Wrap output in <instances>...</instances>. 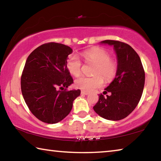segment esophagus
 <instances>
[{
	"label": "esophagus",
	"mask_w": 161,
	"mask_h": 161,
	"mask_svg": "<svg viewBox=\"0 0 161 161\" xmlns=\"http://www.w3.org/2000/svg\"><path fill=\"white\" fill-rule=\"evenodd\" d=\"M81 94H82V95H87V94H89V92H84V91H81Z\"/></svg>",
	"instance_id": "34e87169"
}]
</instances>
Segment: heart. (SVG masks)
<instances>
[{
    "label": "heart",
    "mask_w": 161,
    "mask_h": 161,
    "mask_svg": "<svg viewBox=\"0 0 161 161\" xmlns=\"http://www.w3.org/2000/svg\"><path fill=\"white\" fill-rule=\"evenodd\" d=\"M82 56L87 62L96 64L94 70L95 76L87 77L81 76L75 80L77 88L84 91H92L102 86L103 84V77L105 80H111L117 72V63L111 59L110 54L102 48H91L84 51ZM82 63L77 54H71L67 60V67L72 75L77 77L81 72Z\"/></svg>",
    "instance_id": "1"
}]
</instances>
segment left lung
<instances>
[{"instance_id":"left-lung-1","label":"left lung","mask_w":161,"mask_h":161,"mask_svg":"<svg viewBox=\"0 0 161 161\" xmlns=\"http://www.w3.org/2000/svg\"><path fill=\"white\" fill-rule=\"evenodd\" d=\"M102 43L114 46L118 65L115 78L103 92L111 94L107 97L100 94L93 108L103 119L119 121L129 116L139 102L145 84V72L140 57L129 45L110 40Z\"/></svg>"}]
</instances>
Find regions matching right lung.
Segmentation results:
<instances>
[{
	"instance_id": "1",
	"label": "right lung",
	"mask_w": 161,
	"mask_h": 161,
	"mask_svg": "<svg viewBox=\"0 0 161 161\" xmlns=\"http://www.w3.org/2000/svg\"><path fill=\"white\" fill-rule=\"evenodd\" d=\"M69 46L45 43L30 54L21 75V91L32 114L42 122L56 124L72 110L80 90H67L73 79L67 67ZM60 89H64L63 91Z\"/></svg>"
}]
</instances>
